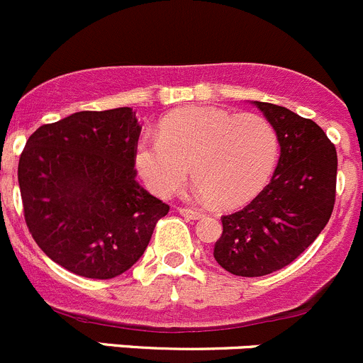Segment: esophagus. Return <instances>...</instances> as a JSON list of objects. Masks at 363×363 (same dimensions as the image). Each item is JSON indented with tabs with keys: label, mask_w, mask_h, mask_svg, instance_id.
Segmentation results:
<instances>
[{
	"label": "esophagus",
	"mask_w": 363,
	"mask_h": 363,
	"mask_svg": "<svg viewBox=\"0 0 363 363\" xmlns=\"http://www.w3.org/2000/svg\"><path fill=\"white\" fill-rule=\"evenodd\" d=\"M178 213L183 216H186V218H192V220H199L204 216L201 211H197V209H190V208H178Z\"/></svg>",
	"instance_id": "34e87169"
}]
</instances>
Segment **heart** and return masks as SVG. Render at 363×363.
Returning a JSON list of instances; mask_svg holds the SVG:
<instances>
[{"label":"heart","instance_id":"b5f03b06","mask_svg":"<svg viewBox=\"0 0 363 363\" xmlns=\"http://www.w3.org/2000/svg\"><path fill=\"white\" fill-rule=\"evenodd\" d=\"M278 134L267 118L213 106H189L162 121L159 136L134 148V166L150 192L171 197L192 174L203 199L220 208L252 201L271 178Z\"/></svg>","mask_w":363,"mask_h":363}]
</instances>
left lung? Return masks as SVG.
Listing matches in <instances>:
<instances>
[{"instance_id":"1","label":"left lung","mask_w":363,"mask_h":363,"mask_svg":"<svg viewBox=\"0 0 363 363\" xmlns=\"http://www.w3.org/2000/svg\"><path fill=\"white\" fill-rule=\"evenodd\" d=\"M253 103L278 134V166L252 203L222 216L213 250L225 271L245 278L279 271L318 238L330 220L337 180V152L316 122L278 104Z\"/></svg>"}]
</instances>
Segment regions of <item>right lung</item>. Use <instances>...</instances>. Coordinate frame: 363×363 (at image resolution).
I'll return each instance as SVG.
<instances>
[{
	"label": "right lung",
	"mask_w": 363,
	"mask_h": 363,
	"mask_svg": "<svg viewBox=\"0 0 363 363\" xmlns=\"http://www.w3.org/2000/svg\"><path fill=\"white\" fill-rule=\"evenodd\" d=\"M133 108L78 111L43 124L18 159L24 220L48 259L110 279L138 262L169 206L136 182Z\"/></svg>",
	"instance_id": "right-lung-1"
}]
</instances>
